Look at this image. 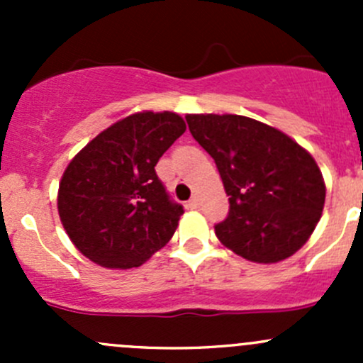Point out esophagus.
<instances>
[{
    "label": "esophagus",
    "mask_w": 363,
    "mask_h": 363,
    "mask_svg": "<svg viewBox=\"0 0 363 363\" xmlns=\"http://www.w3.org/2000/svg\"><path fill=\"white\" fill-rule=\"evenodd\" d=\"M188 207L189 208H199L200 207V199H199V196H193V199L188 202Z\"/></svg>",
    "instance_id": "obj_1"
}]
</instances>
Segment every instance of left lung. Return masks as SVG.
<instances>
[{"mask_svg":"<svg viewBox=\"0 0 363 363\" xmlns=\"http://www.w3.org/2000/svg\"><path fill=\"white\" fill-rule=\"evenodd\" d=\"M186 121L216 161L230 196L228 216L214 226L218 239L256 263H276L298 251L325 205V182L313 156L251 117L189 113Z\"/></svg>","mask_w":363,"mask_h":363,"instance_id":"obj_1","label":"left lung"}]
</instances>
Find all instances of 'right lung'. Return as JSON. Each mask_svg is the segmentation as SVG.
I'll return each instance as SVG.
<instances>
[{
    "label": "right lung",
    "mask_w": 363,
    "mask_h": 363,
    "mask_svg": "<svg viewBox=\"0 0 363 363\" xmlns=\"http://www.w3.org/2000/svg\"><path fill=\"white\" fill-rule=\"evenodd\" d=\"M184 131L177 113L138 112L101 131L69 161L57 208L84 256L107 269H131L172 239L184 208L170 199L155 167Z\"/></svg>",
    "instance_id": "1"
}]
</instances>
